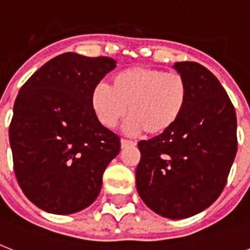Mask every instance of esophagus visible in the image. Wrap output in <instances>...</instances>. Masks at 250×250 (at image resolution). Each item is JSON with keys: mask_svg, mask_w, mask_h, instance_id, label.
<instances>
[{"mask_svg": "<svg viewBox=\"0 0 250 250\" xmlns=\"http://www.w3.org/2000/svg\"><path fill=\"white\" fill-rule=\"evenodd\" d=\"M121 145H122V148L125 149V148H128V146H133V145H136V143L132 140H125V139H122Z\"/></svg>", "mask_w": 250, "mask_h": 250, "instance_id": "1", "label": "esophagus"}]
</instances>
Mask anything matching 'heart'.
<instances>
[{"label":"heart","mask_w":250,"mask_h":250,"mask_svg":"<svg viewBox=\"0 0 250 250\" xmlns=\"http://www.w3.org/2000/svg\"><path fill=\"white\" fill-rule=\"evenodd\" d=\"M188 96L189 88L182 74L133 66L117 72L110 86H96L90 104L98 122L107 128H114L128 111V132L160 135L180 119Z\"/></svg>","instance_id":"heart-1"}]
</instances>
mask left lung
Listing matches in <instances>:
<instances>
[{
  "mask_svg": "<svg viewBox=\"0 0 250 250\" xmlns=\"http://www.w3.org/2000/svg\"><path fill=\"white\" fill-rule=\"evenodd\" d=\"M189 96L168 131L140 141L136 188L149 209L184 219L213 204L225 188L237 152L236 113L219 80L202 64L176 62Z\"/></svg>",
  "mask_w": 250,
  "mask_h": 250,
  "instance_id": "left-lung-1",
  "label": "left lung"
}]
</instances>
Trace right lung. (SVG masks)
<instances>
[{
	"instance_id": "1",
	"label": "right lung",
	"mask_w": 250,
	"mask_h": 250,
	"mask_svg": "<svg viewBox=\"0 0 250 250\" xmlns=\"http://www.w3.org/2000/svg\"><path fill=\"white\" fill-rule=\"evenodd\" d=\"M117 62L63 53L40 67L14 104L9 139L15 176L37 208L67 215L97 198L121 139L98 122L90 98Z\"/></svg>"
}]
</instances>
